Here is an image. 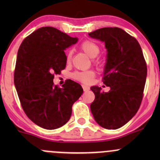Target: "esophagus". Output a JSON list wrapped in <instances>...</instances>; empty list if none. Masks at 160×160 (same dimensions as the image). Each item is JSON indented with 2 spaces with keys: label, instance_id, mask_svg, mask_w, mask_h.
Here are the masks:
<instances>
[{
  "label": "esophagus",
  "instance_id": "34e87169",
  "mask_svg": "<svg viewBox=\"0 0 160 160\" xmlns=\"http://www.w3.org/2000/svg\"><path fill=\"white\" fill-rule=\"evenodd\" d=\"M83 89L84 91H88L90 90V88L88 86H86V85H83Z\"/></svg>",
  "mask_w": 160,
  "mask_h": 160
}]
</instances>
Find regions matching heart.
<instances>
[{
	"label": "heart",
	"instance_id": "b5f03b06",
	"mask_svg": "<svg viewBox=\"0 0 160 160\" xmlns=\"http://www.w3.org/2000/svg\"><path fill=\"white\" fill-rule=\"evenodd\" d=\"M80 49L83 50L86 54H88L90 57L93 58V62L96 65H101V61L98 58H95L98 56L100 53V46L91 40H86L83 41L80 44ZM72 52L69 51L67 54V62H70L72 59ZM95 73L92 70H85V71H76L72 73V78L78 81L82 82L83 83H88L92 80V79L94 77Z\"/></svg>",
	"mask_w": 160,
	"mask_h": 160
}]
</instances>
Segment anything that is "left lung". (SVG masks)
Instances as JSON below:
<instances>
[{
	"instance_id": "obj_1",
	"label": "left lung",
	"mask_w": 160,
	"mask_h": 160,
	"mask_svg": "<svg viewBox=\"0 0 160 160\" xmlns=\"http://www.w3.org/2000/svg\"><path fill=\"white\" fill-rule=\"evenodd\" d=\"M104 42L108 50L102 81L110 87L104 92L90 88L95 99L90 111L95 121L106 129L121 128L134 117L141 105L147 76V66L136 38L122 28H102L89 33Z\"/></svg>"
}]
</instances>
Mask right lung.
I'll return each instance as SVG.
<instances>
[{
	"instance_id": "obj_1",
	"label": "right lung",
	"mask_w": 160,
	"mask_h": 160,
	"mask_svg": "<svg viewBox=\"0 0 160 160\" xmlns=\"http://www.w3.org/2000/svg\"><path fill=\"white\" fill-rule=\"evenodd\" d=\"M78 38L53 27H42L30 34L18 51L14 82L20 103L28 118L45 129H56L70 118L72 106L83 93L73 80L62 88L53 83L67 65L64 50Z\"/></svg>"
}]
</instances>
